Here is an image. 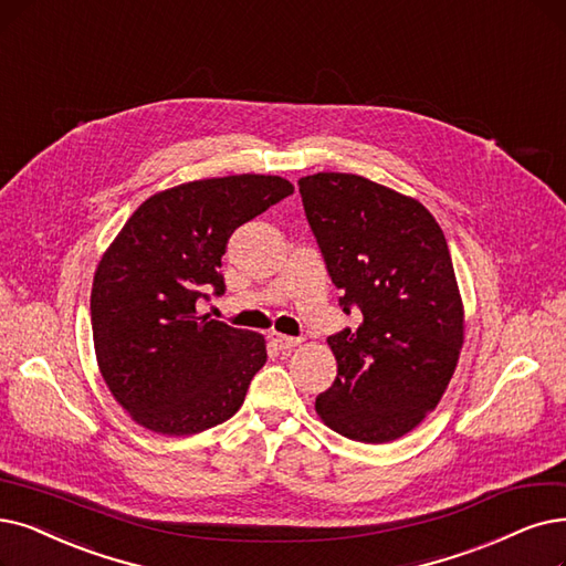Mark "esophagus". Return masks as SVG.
Returning a JSON list of instances; mask_svg holds the SVG:
<instances>
[{
    "instance_id": "1",
    "label": "esophagus",
    "mask_w": 566,
    "mask_h": 566,
    "mask_svg": "<svg viewBox=\"0 0 566 566\" xmlns=\"http://www.w3.org/2000/svg\"><path fill=\"white\" fill-rule=\"evenodd\" d=\"M269 342L274 344L276 348L281 350H287V348H295L302 344V338H295V336H285L281 332H269Z\"/></svg>"
}]
</instances>
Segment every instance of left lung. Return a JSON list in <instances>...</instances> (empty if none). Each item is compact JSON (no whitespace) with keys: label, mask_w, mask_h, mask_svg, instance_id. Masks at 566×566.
I'll return each instance as SVG.
<instances>
[{"label":"left lung","mask_w":566,"mask_h":566,"mask_svg":"<svg viewBox=\"0 0 566 566\" xmlns=\"http://www.w3.org/2000/svg\"><path fill=\"white\" fill-rule=\"evenodd\" d=\"M300 192L344 311L361 313L327 338L336 378L315 413L353 441H395L441 401L464 344L446 237L418 199L365 176L318 171Z\"/></svg>","instance_id":"1"}]
</instances>
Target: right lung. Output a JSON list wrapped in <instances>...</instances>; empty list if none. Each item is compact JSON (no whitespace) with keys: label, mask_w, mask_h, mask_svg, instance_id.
<instances>
[{"label":"right lung","mask_w":566,"mask_h":566,"mask_svg":"<svg viewBox=\"0 0 566 566\" xmlns=\"http://www.w3.org/2000/svg\"><path fill=\"white\" fill-rule=\"evenodd\" d=\"M292 192L264 174L190 180L148 197L104 251L90 295L97 367L148 432L190 437L241 409L266 361L264 336L195 304L222 295L220 260L239 224Z\"/></svg>","instance_id":"right-lung-1"}]
</instances>
